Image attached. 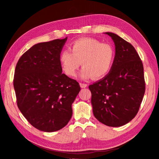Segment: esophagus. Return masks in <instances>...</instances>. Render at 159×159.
I'll return each instance as SVG.
<instances>
[{
    "label": "esophagus",
    "mask_w": 159,
    "mask_h": 159,
    "mask_svg": "<svg viewBox=\"0 0 159 159\" xmlns=\"http://www.w3.org/2000/svg\"><path fill=\"white\" fill-rule=\"evenodd\" d=\"M80 87L81 88H87V86H88L87 84H83V83H80Z\"/></svg>",
    "instance_id": "esophagus-1"
}]
</instances>
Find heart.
I'll return each mask as SVG.
<instances>
[{"instance_id": "1", "label": "heart", "mask_w": 159, "mask_h": 159, "mask_svg": "<svg viewBox=\"0 0 159 159\" xmlns=\"http://www.w3.org/2000/svg\"><path fill=\"white\" fill-rule=\"evenodd\" d=\"M112 46L102 43L91 38H82L75 40L70 46V50H63L60 54V62L64 73L74 77L81 65L80 71L82 79H100L110 71L114 60Z\"/></svg>"}]
</instances>
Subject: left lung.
Masks as SVG:
<instances>
[{
    "label": "left lung",
    "mask_w": 159,
    "mask_h": 159,
    "mask_svg": "<svg viewBox=\"0 0 159 159\" xmlns=\"http://www.w3.org/2000/svg\"><path fill=\"white\" fill-rule=\"evenodd\" d=\"M115 55L107 75L89 86L95 117L109 127H121L135 117L145 91L143 63L134 48L112 32Z\"/></svg>",
    "instance_id": "8db88e82"
}]
</instances>
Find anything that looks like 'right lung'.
Segmentation results:
<instances>
[{
	"label": "right lung",
	"mask_w": 159,
	"mask_h": 159,
	"mask_svg": "<svg viewBox=\"0 0 159 159\" xmlns=\"http://www.w3.org/2000/svg\"><path fill=\"white\" fill-rule=\"evenodd\" d=\"M68 39L32 46L19 59L14 78L17 105L33 127L44 132L64 127L80 91L78 81L62 74L60 54Z\"/></svg>",
	"instance_id": "obj_1"
}]
</instances>
